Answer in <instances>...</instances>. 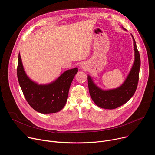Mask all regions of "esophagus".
I'll return each mask as SVG.
<instances>
[{"label":"esophagus","mask_w":155,"mask_h":155,"mask_svg":"<svg viewBox=\"0 0 155 155\" xmlns=\"http://www.w3.org/2000/svg\"><path fill=\"white\" fill-rule=\"evenodd\" d=\"M80 68L83 70H86L87 69V64L86 62H83L80 65Z\"/></svg>","instance_id":"34e87169"}]
</instances>
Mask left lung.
Returning a JSON list of instances; mask_svg holds the SVG:
<instances>
[{"instance_id": "8db88e82", "label": "left lung", "mask_w": 155, "mask_h": 155, "mask_svg": "<svg viewBox=\"0 0 155 155\" xmlns=\"http://www.w3.org/2000/svg\"><path fill=\"white\" fill-rule=\"evenodd\" d=\"M131 35L134 41L135 59L129 75L121 86L114 90L104 91L94 84L90 75L87 76L88 88L91 97L101 108L110 110L117 108L126 103L136 92L139 78L140 57L134 38L132 34Z\"/></svg>"}]
</instances>
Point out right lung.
Listing matches in <instances>:
<instances>
[{
	"label": "right lung",
	"instance_id": "obj_1",
	"mask_svg": "<svg viewBox=\"0 0 155 155\" xmlns=\"http://www.w3.org/2000/svg\"><path fill=\"white\" fill-rule=\"evenodd\" d=\"M78 71L77 68L68 70L51 83L38 84L27 76L19 53L17 67L19 84L28 104L41 114L56 113L64 108L71 83Z\"/></svg>",
	"mask_w": 155,
	"mask_h": 155
}]
</instances>
